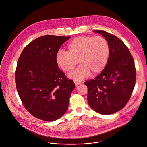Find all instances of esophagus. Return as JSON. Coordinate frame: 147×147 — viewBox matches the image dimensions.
Masks as SVG:
<instances>
[{
    "label": "esophagus",
    "mask_w": 147,
    "mask_h": 147,
    "mask_svg": "<svg viewBox=\"0 0 147 147\" xmlns=\"http://www.w3.org/2000/svg\"><path fill=\"white\" fill-rule=\"evenodd\" d=\"M74 82H75V85H80V84H82V82H79V81H74Z\"/></svg>",
    "instance_id": "1"
}]
</instances>
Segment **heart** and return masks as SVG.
Masks as SVG:
<instances>
[{"instance_id": "b5f03b06", "label": "heart", "mask_w": 147, "mask_h": 147, "mask_svg": "<svg viewBox=\"0 0 147 147\" xmlns=\"http://www.w3.org/2000/svg\"><path fill=\"white\" fill-rule=\"evenodd\" d=\"M109 45L103 36H80L67 45V51H59L55 56L57 66L65 72H71L78 63L80 66L69 74L74 80H84L91 73L96 75L107 65Z\"/></svg>"}]
</instances>
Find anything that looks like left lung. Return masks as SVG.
Instances as JSON below:
<instances>
[{"instance_id":"left-lung-1","label":"left lung","mask_w":147,"mask_h":147,"mask_svg":"<svg viewBox=\"0 0 147 147\" xmlns=\"http://www.w3.org/2000/svg\"><path fill=\"white\" fill-rule=\"evenodd\" d=\"M107 40L109 55L102 72L93 79L85 81L88 103L94 111L110 115L122 109L129 100L136 80L133 58L123 42L103 30H95Z\"/></svg>"}]
</instances>
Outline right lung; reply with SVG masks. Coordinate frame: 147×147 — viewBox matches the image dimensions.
<instances>
[{"label":"right lung","mask_w":147,"mask_h":147,"mask_svg":"<svg viewBox=\"0 0 147 147\" xmlns=\"http://www.w3.org/2000/svg\"><path fill=\"white\" fill-rule=\"evenodd\" d=\"M69 38L40 36L26 45L18 58L15 71L17 92L27 111L41 120L61 117L75 87L55 62L59 48Z\"/></svg>","instance_id":"obj_1"}]
</instances>
